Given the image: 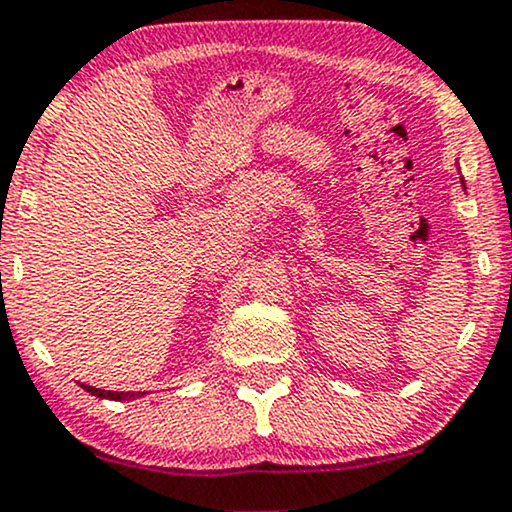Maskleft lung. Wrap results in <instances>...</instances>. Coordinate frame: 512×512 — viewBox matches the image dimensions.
<instances>
[{
  "label": "left lung",
  "instance_id": "left-lung-1",
  "mask_svg": "<svg viewBox=\"0 0 512 512\" xmlns=\"http://www.w3.org/2000/svg\"><path fill=\"white\" fill-rule=\"evenodd\" d=\"M460 182H463V180H460Z\"/></svg>",
  "mask_w": 512,
  "mask_h": 512
}]
</instances>
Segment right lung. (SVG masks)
Listing matches in <instances>:
<instances>
[{"label":"right lung","mask_w":512,"mask_h":512,"mask_svg":"<svg viewBox=\"0 0 512 512\" xmlns=\"http://www.w3.org/2000/svg\"><path fill=\"white\" fill-rule=\"evenodd\" d=\"M82 389L90 391L92 396H99V399H113V401H130V399H137V396H142V391H104L97 387H87V384H82Z\"/></svg>","instance_id":"right-lung-1"}]
</instances>
